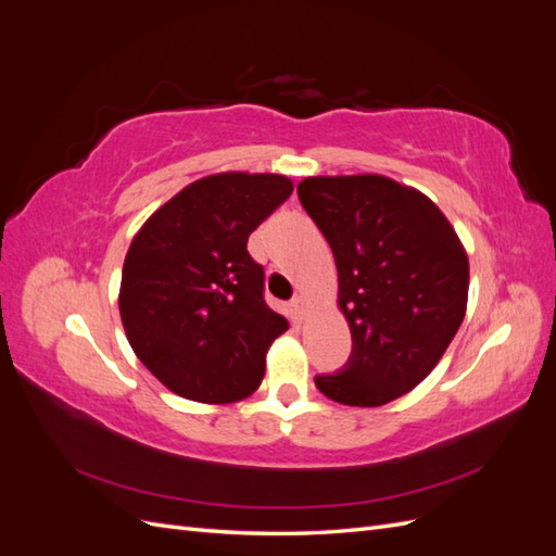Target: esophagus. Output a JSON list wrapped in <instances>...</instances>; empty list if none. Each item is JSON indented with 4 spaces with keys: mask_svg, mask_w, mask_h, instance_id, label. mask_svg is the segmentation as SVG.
<instances>
[{
    "mask_svg": "<svg viewBox=\"0 0 556 556\" xmlns=\"http://www.w3.org/2000/svg\"><path fill=\"white\" fill-rule=\"evenodd\" d=\"M292 306H294V311H296L299 317H306L308 304H306V296H304V294H296V296L292 299Z\"/></svg>",
    "mask_w": 556,
    "mask_h": 556,
    "instance_id": "1",
    "label": "esophagus"
}]
</instances>
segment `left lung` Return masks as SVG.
I'll return each mask as SVG.
<instances>
[{
    "instance_id": "1",
    "label": "left lung",
    "mask_w": 556,
    "mask_h": 556,
    "mask_svg": "<svg viewBox=\"0 0 556 556\" xmlns=\"http://www.w3.org/2000/svg\"><path fill=\"white\" fill-rule=\"evenodd\" d=\"M299 201L339 268V306L352 352L343 368L315 376L343 406H384L422 382L466 315L468 257L429 197L392 178L315 176Z\"/></svg>"
}]
</instances>
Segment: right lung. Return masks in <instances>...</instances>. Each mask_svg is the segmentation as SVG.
Returning <instances> with one entry per match:
<instances>
[{
    "instance_id": "right-lung-1",
    "label": "right lung",
    "mask_w": 556,
    "mask_h": 556,
    "mask_svg": "<svg viewBox=\"0 0 556 556\" xmlns=\"http://www.w3.org/2000/svg\"><path fill=\"white\" fill-rule=\"evenodd\" d=\"M278 174H215L180 190L134 237L121 285L131 350L172 392L201 403L250 396L288 319L266 306L248 237L285 199Z\"/></svg>"
}]
</instances>
